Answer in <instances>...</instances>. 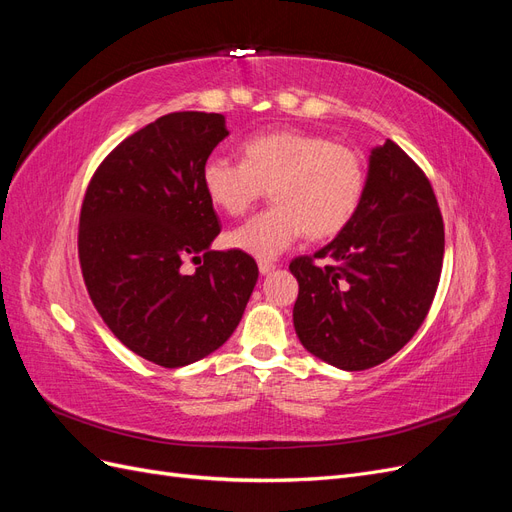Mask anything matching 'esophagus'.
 I'll return each instance as SVG.
<instances>
[{
  "mask_svg": "<svg viewBox=\"0 0 512 512\" xmlns=\"http://www.w3.org/2000/svg\"><path fill=\"white\" fill-rule=\"evenodd\" d=\"M258 271L260 275H269L271 271H275V265L271 260H258Z\"/></svg>",
  "mask_w": 512,
  "mask_h": 512,
  "instance_id": "34e87169",
  "label": "esophagus"
}]
</instances>
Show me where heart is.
Returning <instances> with one entry per match:
<instances>
[{
	"label": "heart",
	"mask_w": 512,
	"mask_h": 512,
	"mask_svg": "<svg viewBox=\"0 0 512 512\" xmlns=\"http://www.w3.org/2000/svg\"><path fill=\"white\" fill-rule=\"evenodd\" d=\"M203 188L228 215L250 209L267 188L271 207L232 228L226 241L235 250L271 260L297 243L335 237L359 209L365 164L354 149L305 130H273L247 138L241 164L209 158Z\"/></svg>",
	"instance_id": "obj_1"
}]
</instances>
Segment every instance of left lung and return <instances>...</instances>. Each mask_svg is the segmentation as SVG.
<instances>
[{
	"label": "left lung",
	"instance_id": "8db88e82",
	"mask_svg": "<svg viewBox=\"0 0 512 512\" xmlns=\"http://www.w3.org/2000/svg\"><path fill=\"white\" fill-rule=\"evenodd\" d=\"M442 256L444 224L429 179L393 141L374 147L350 224L314 256L290 262L303 348L346 371L391 359L429 312Z\"/></svg>",
	"mask_w": 512,
	"mask_h": 512
}]
</instances>
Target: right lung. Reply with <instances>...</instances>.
<instances>
[{
  "instance_id": "1",
  "label": "right lung",
  "mask_w": 512,
  "mask_h": 512,
  "mask_svg": "<svg viewBox=\"0 0 512 512\" xmlns=\"http://www.w3.org/2000/svg\"><path fill=\"white\" fill-rule=\"evenodd\" d=\"M228 136L220 113L156 119L119 143L85 192L83 280L119 342L160 367L218 350L237 329L258 280L250 254L213 252L220 220L203 166ZM185 257L201 262L182 271Z\"/></svg>"
}]
</instances>
